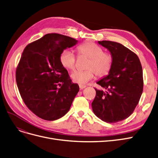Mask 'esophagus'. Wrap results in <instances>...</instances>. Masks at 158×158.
<instances>
[{
  "mask_svg": "<svg viewBox=\"0 0 158 158\" xmlns=\"http://www.w3.org/2000/svg\"><path fill=\"white\" fill-rule=\"evenodd\" d=\"M86 86L85 85H81V84H79V87H80V90H81V89H83L84 88H85Z\"/></svg>",
  "mask_w": 158,
  "mask_h": 158,
  "instance_id": "obj_1",
  "label": "esophagus"
}]
</instances>
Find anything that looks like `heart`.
<instances>
[{"mask_svg":"<svg viewBox=\"0 0 158 158\" xmlns=\"http://www.w3.org/2000/svg\"><path fill=\"white\" fill-rule=\"evenodd\" d=\"M79 56L89 59L85 71H74L71 77L74 83L86 84L93 79L97 74L98 78L108 75L113 65V56L109 52H104L102 47L93 42H85L77 47ZM60 61L61 65L67 70H74L76 59L71 50L65 49L61 52Z\"/></svg>","mask_w":158,"mask_h":158,"instance_id":"1","label":"heart"}]
</instances>
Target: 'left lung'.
Wrapping results in <instances>:
<instances>
[{
    "label": "left lung",
    "mask_w": 158,
    "mask_h": 158,
    "mask_svg": "<svg viewBox=\"0 0 158 158\" xmlns=\"http://www.w3.org/2000/svg\"><path fill=\"white\" fill-rule=\"evenodd\" d=\"M113 56L110 74L97 81L106 92L96 88L92 109L98 118L115 123L128 118L138 104L143 90V69L135 53L118 43L98 41Z\"/></svg>",
    "instance_id": "obj_1"
}]
</instances>
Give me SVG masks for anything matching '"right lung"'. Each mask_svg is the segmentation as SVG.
Returning <instances> with one entry per match:
<instances>
[{"mask_svg": "<svg viewBox=\"0 0 158 158\" xmlns=\"http://www.w3.org/2000/svg\"><path fill=\"white\" fill-rule=\"evenodd\" d=\"M78 41L47 34L24 48L16 69L19 91L27 108L46 121H55L69 111L79 86L72 83L60 61L61 52Z\"/></svg>", "mask_w": 158, "mask_h": 158, "instance_id": "add662e5", "label": "right lung"}]
</instances>
